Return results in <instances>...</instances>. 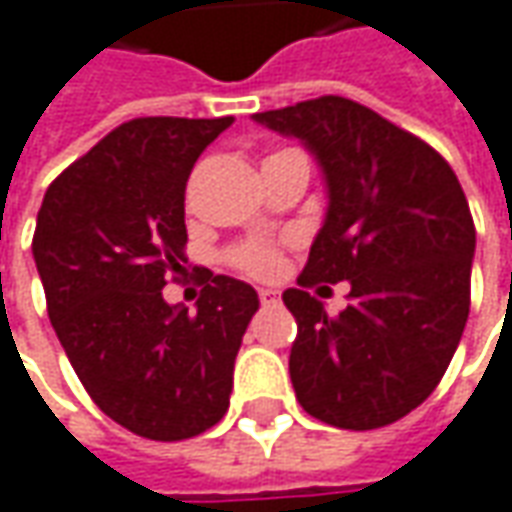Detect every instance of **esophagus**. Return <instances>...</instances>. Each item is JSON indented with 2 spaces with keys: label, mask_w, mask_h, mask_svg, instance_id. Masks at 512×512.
Here are the masks:
<instances>
[{
  "label": "esophagus",
  "mask_w": 512,
  "mask_h": 512,
  "mask_svg": "<svg viewBox=\"0 0 512 512\" xmlns=\"http://www.w3.org/2000/svg\"><path fill=\"white\" fill-rule=\"evenodd\" d=\"M257 297H260L263 306H277V303H280V294L274 289H260L257 291Z\"/></svg>",
  "instance_id": "34e87169"
}]
</instances>
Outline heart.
<instances>
[{
	"label": "heart",
	"instance_id": "b5f03b06",
	"mask_svg": "<svg viewBox=\"0 0 512 512\" xmlns=\"http://www.w3.org/2000/svg\"><path fill=\"white\" fill-rule=\"evenodd\" d=\"M226 263L249 277L266 280L280 269V249L266 240H246L226 252Z\"/></svg>",
	"mask_w": 512,
	"mask_h": 512
}]
</instances>
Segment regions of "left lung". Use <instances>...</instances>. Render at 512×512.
Wrapping results in <instances>:
<instances>
[{
  "label": "left lung",
  "mask_w": 512,
  "mask_h": 512,
  "mask_svg": "<svg viewBox=\"0 0 512 512\" xmlns=\"http://www.w3.org/2000/svg\"><path fill=\"white\" fill-rule=\"evenodd\" d=\"M255 121L300 138L326 175V223L297 283L352 280L337 318L308 292L283 291L297 320V402L334 428H385L431 397L465 331L476 226L462 184L431 144L351 98Z\"/></svg>",
  "instance_id": "8db88e82"
}]
</instances>
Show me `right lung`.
I'll use <instances>...</instances> for the list:
<instances>
[{
  "mask_svg": "<svg viewBox=\"0 0 512 512\" xmlns=\"http://www.w3.org/2000/svg\"><path fill=\"white\" fill-rule=\"evenodd\" d=\"M223 118H133L47 186L33 260L47 314L84 391L121 428L181 442L229 408L257 291L203 269L195 311L161 289L184 272L189 172Z\"/></svg>",
  "mask_w": 512,
  "mask_h": 512,
  "instance_id": "1",
  "label": "right lung"
}]
</instances>
